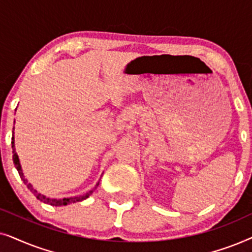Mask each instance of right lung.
Instances as JSON below:
<instances>
[{
  "label": "right lung",
  "mask_w": 252,
  "mask_h": 252,
  "mask_svg": "<svg viewBox=\"0 0 252 252\" xmlns=\"http://www.w3.org/2000/svg\"><path fill=\"white\" fill-rule=\"evenodd\" d=\"M13 129H15V127H13ZM13 133L12 132V139H11V144H12V159H13V164H15V166L17 168V171H18V173L20 175V179H22L24 184L27 186V188L30 189V191L32 192V194L35 196V197L39 199V201L46 203V204H49V205H53V206H63V205H67V204H71V203H77V202H81L84 201V199L88 198L89 196L93 194V191H95V189L97 188V186L99 184V181L97 184L95 185V187L92 189V190H89L88 192H86L84 195H80V196H74V197H67V198H51V197H47V196H44L42 194H40L39 191L36 190L35 188L33 187L32 185L30 184L29 181H27V179L25 178V175L23 173V170H22V165H20V161H19V157L18 155L16 153V148H15V137H13ZM101 180V179H99Z\"/></svg>",
  "instance_id": "add662e5"
}]
</instances>
